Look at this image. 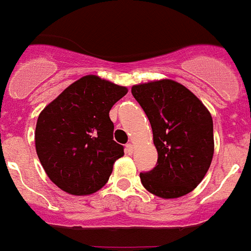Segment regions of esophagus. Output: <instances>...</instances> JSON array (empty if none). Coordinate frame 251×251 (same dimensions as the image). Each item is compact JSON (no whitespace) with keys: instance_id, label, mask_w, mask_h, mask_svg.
<instances>
[{"instance_id":"34e87169","label":"esophagus","mask_w":251,"mask_h":251,"mask_svg":"<svg viewBox=\"0 0 251 251\" xmlns=\"http://www.w3.org/2000/svg\"><path fill=\"white\" fill-rule=\"evenodd\" d=\"M133 149H135V148H133L132 144H127V145H126V153H127L128 155H132V154H133Z\"/></svg>"}]
</instances>
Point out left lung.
Instances as JSON below:
<instances>
[{
  "label": "left lung",
  "instance_id": "8db88e82",
  "mask_svg": "<svg viewBox=\"0 0 251 251\" xmlns=\"http://www.w3.org/2000/svg\"><path fill=\"white\" fill-rule=\"evenodd\" d=\"M132 94L149 118L158 151L157 166L140 174L142 185L166 200L190 193L214 155L211 114L188 88L170 79L133 85Z\"/></svg>",
  "mask_w": 251,
  "mask_h": 251
}]
</instances>
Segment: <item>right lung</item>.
Segmentation results:
<instances>
[{
    "mask_svg": "<svg viewBox=\"0 0 251 251\" xmlns=\"http://www.w3.org/2000/svg\"><path fill=\"white\" fill-rule=\"evenodd\" d=\"M126 87L87 75L40 113L36 153L49 179L66 193L88 196L105 185L123 146L114 141L109 113Z\"/></svg>",
    "mask_w": 251,
    "mask_h": 251,
    "instance_id": "obj_1",
    "label": "right lung"
}]
</instances>
